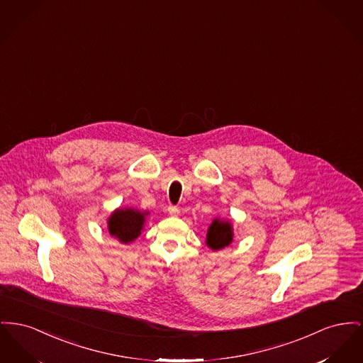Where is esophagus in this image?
I'll use <instances>...</instances> for the list:
<instances>
[{
    "mask_svg": "<svg viewBox=\"0 0 363 363\" xmlns=\"http://www.w3.org/2000/svg\"><path fill=\"white\" fill-rule=\"evenodd\" d=\"M167 210H169L170 215H178L179 213V208L177 206H169Z\"/></svg>",
    "mask_w": 363,
    "mask_h": 363,
    "instance_id": "34e87169",
    "label": "esophagus"
}]
</instances>
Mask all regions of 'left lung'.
<instances>
[{
	"label": "left lung",
	"instance_id": "left-lung-1",
	"mask_svg": "<svg viewBox=\"0 0 363 363\" xmlns=\"http://www.w3.org/2000/svg\"><path fill=\"white\" fill-rule=\"evenodd\" d=\"M233 240L230 222H222L215 219L207 233V245L213 250H220L229 245Z\"/></svg>",
	"mask_w": 363,
	"mask_h": 363
}]
</instances>
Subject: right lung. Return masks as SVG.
<instances>
[{
    "label": "right lung",
    "instance_id": "right-lung-1",
    "mask_svg": "<svg viewBox=\"0 0 363 363\" xmlns=\"http://www.w3.org/2000/svg\"><path fill=\"white\" fill-rule=\"evenodd\" d=\"M145 220V213L128 210H118L111 215L108 228L111 235H115L119 241L128 244L141 235V229Z\"/></svg>",
    "mask_w": 363,
    "mask_h": 363
}]
</instances>
